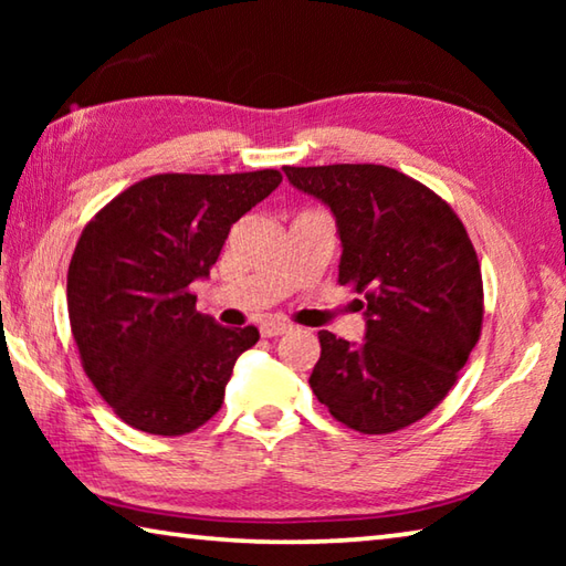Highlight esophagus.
Masks as SVG:
<instances>
[{"label":"esophagus","mask_w":566,"mask_h":566,"mask_svg":"<svg viewBox=\"0 0 566 566\" xmlns=\"http://www.w3.org/2000/svg\"><path fill=\"white\" fill-rule=\"evenodd\" d=\"M260 332H262V337H280V334L292 332V324L280 322V319H266V322H262Z\"/></svg>","instance_id":"esophagus-1"}]
</instances>
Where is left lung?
I'll list each match as a JSON object with an SVG mask.
<instances>
[{"label": "left lung", "mask_w": 566, "mask_h": 566, "mask_svg": "<svg viewBox=\"0 0 566 566\" xmlns=\"http://www.w3.org/2000/svg\"><path fill=\"white\" fill-rule=\"evenodd\" d=\"M337 217L339 284L364 294L361 344L319 332L310 377L329 415L361 434L427 417L482 334V270L462 219L432 189L385 165L284 167Z\"/></svg>", "instance_id": "1"}]
</instances>
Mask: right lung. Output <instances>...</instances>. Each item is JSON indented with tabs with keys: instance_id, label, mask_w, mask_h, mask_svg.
<instances>
[{
	"instance_id": "obj_1",
	"label": "right lung",
	"mask_w": 566,
	"mask_h": 566,
	"mask_svg": "<svg viewBox=\"0 0 566 566\" xmlns=\"http://www.w3.org/2000/svg\"><path fill=\"white\" fill-rule=\"evenodd\" d=\"M276 169L155 175L102 207L66 272L82 367L122 421L179 437L212 419L256 327L229 329L197 312L191 282L209 276L229 229L280 187Z\"/></svg>"
}]
</instances>
